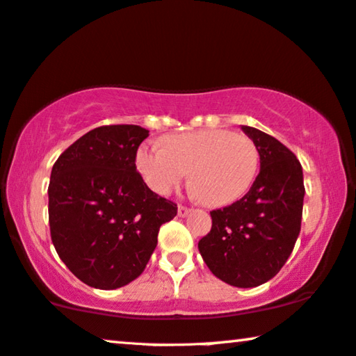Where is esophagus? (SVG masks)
<instances>
[{
	"instance_id": "esophagus-1",
	"label": "esophagus",
	"mask_w": 356,
	"mask_h": 356,
	"mask_svg": "<svg viewBox=\"0 0 356 356\" xmlns=\"http://www.w3.org/2000/svg\"><path fill=\"white\" fill-rule=\"evenodd\" d=\"M189 213H191V209L184 207V205H178V216H179V218H186Z\"/></svg>"
}]
</instances>
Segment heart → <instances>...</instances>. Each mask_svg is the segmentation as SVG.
Returning a JSON list of instances; mask_svg holds the SVG:
<instances>
[{
  "label": "heart",
  "mask_w": 356,
  "mask_h": 356,
  "mask_svg": "<svg viewBox=\"0 0 356 356\" xmlns=\"http://www.w3.org/2000/svg\"><path fill=\"white\" fill-rule=\"evenodd\" d=\"M162 146L143 144L138 172L157 194H168L186 178L193 193L209 207L239 200L255 181L260 154L249 136L221 128L168 135Z\"/></svg>",
  "instance_id": "obj_1"
}]
</instances>
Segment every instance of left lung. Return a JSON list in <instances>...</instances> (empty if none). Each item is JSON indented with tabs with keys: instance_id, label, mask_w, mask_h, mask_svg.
Returning a JSON list of instances; mask_svg holds the SVG:
<instances>
[{
	"instance_id": "obj_1",
	"label": "left lung",
	"mask_w": 356,
	"mask_h": 356,
	"mask_svg": "<svg viewBox=\"0 0 356 356\" xmlns=\"http://www.w3.org/2000/svg\"><path fill=\"white\" fill-rule=\"evenodd\" d=\"M241 130L255 143L260 173L244 197L213 210L212 229L199 241L210 271L234 287H257L275 277L300 233L305 186L300 162L266 133Z\"/></svg>"
}]
</instances>
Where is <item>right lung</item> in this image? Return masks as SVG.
Masks as SVG:
<instances>
[{
  "mask_svg": "<svg viewBox=\"0 0 356 356\" xmlns=\"http://www.w3.org/2000/svg\"><path fill=\"white\" fill-rule=\"evenodd\" d=\"M149 136L138 125L95 128L60 154L51 170L49 229L65 266L95 289L135 281L177 204L152 193L136 172Z\"/></svg>",
  "mask_w": 356,
  "mask_h": 356,
  "instance_id": "1",
  "label": "right lung"
}]
</instances>
